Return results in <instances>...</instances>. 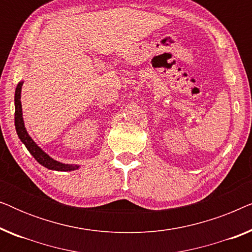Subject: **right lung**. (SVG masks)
Returning <instances> with one entry per match:
<instances>
[{
  "label": "right lung",
  "instance_id": "obj_1",
  "mask_svg": "<svg viewBox=\"0 0 252 252\" xmlns=\"http://www.w3.org/2000/svg\"><path fill=\"white\" fill-rule=\"evenodd\" d=\"M22 86L23 82H19L17 85L16 93H15V126L17 134H18L19 139L22 140V142L25 144L27 150L30 151L31 155L35 158L36 161L42 166L49 168V170L55 171H73L77 170L79 166L77 165H70V164H62L60 161L54 160L53 158L48 156L44 151L39 148L35 144V142L31 139L29 134L26 132L25 126H24V120H23V113H22V102H20V92H22Z\"/></svg>",
  "mask_w": 252,
  "mask_h": 252
}]
</instances>
